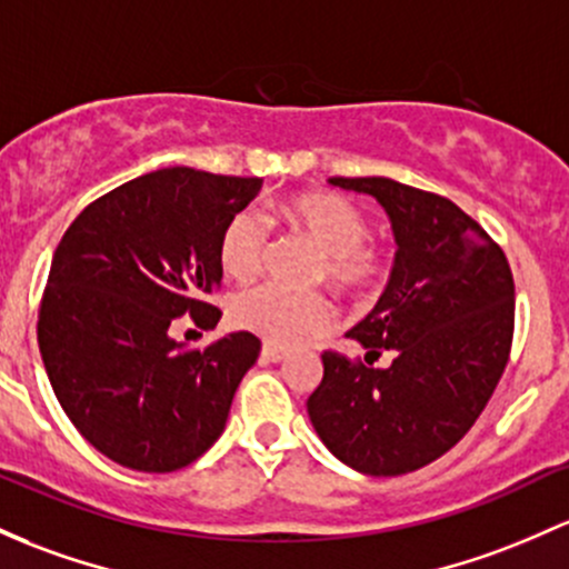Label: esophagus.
Instances as JSON below:
<instances>
[{"label": "esophagus", "mask_w": 569, "mask_h": 569, "mask_svg": "<svg viewBox=\"0 0 569 569\" xmlns=\"http://www.w3.org/2000/svg\"><path fill=\"white\" fill-rule=\"evenodd\" d=\"M286 356H289V351H286V348H280V346H270V342H264V348H261V359L274 361V365H278V361H283Z\"/></svg>", "instance_id": "34e87169"}]
</instances>
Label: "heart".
Here are the masks:
<instances>
[{"mask_svg": "<svg viewBox=\"0 0 569 569\" xmlns=\"http://www.w3.org/2000/svg\"><path fill=\"white\" fill-rule=\"evenodd\" d=\"M299 237L321 251L316 280H329L332 289L346 297H365L383 280L389 256L376 242L367 240L370 223L365 210L340 193H297L280 204ZM270 223L253 210L232 216L218 237L221 270L237 283H248L264 270L270 256ZM229 321L242 332H251L270 346H299L308 337L332 329L335 308L323 295L295 297L274 286H256L240 291L229 302Z\"/></svg>", "mask_w": 569, "mask_h": 569, "instance_id": "heart-1", "label": "heart"}]
</instances>
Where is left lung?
Here are the masks:
<instances>
[{
    "label": "left lung",
    "mask_w": 569,
    "mask_h": 569,
    "mask_svg": "<svg viewBox=\"0 0 569 569\" xmlns=\"http://www.w3.org/2000/svg\"><path fill=\"white\" fill-rule=\"evenodd\" d=\"M391 218L397 259L372 313L348 337L365 359L323 351L308 399L318 437L367 476H405L470 432L510 359L516 286L502 248L440 193L391 178H329ZM396 356L386 371L380 352Z\"/></svg>",
    "instance_id": "8db88e82"
}]
</instances>
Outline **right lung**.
I'll use <instances>...</instances> for the list:
<instances>
[{
  "label": "right lung",
  "mask_w": 569,
  "mask_h": 569,
  "mask_svg": "<svg viewBox=\"0 0 569 569\" xmlns=\"http://www.w3.org/2000/svg\"><path fill=\"white\" fill-rule=\"evenodd\" d=\"M261 178L167 167L93 199L56 248L37 313L53 395L99 453L140 472L189 467L221 437L261 351L234 332L172 340L180 316L213 329L218 237Z\"/></svg>",
  "instance_id": "right-lung-1"
}]
</instances>
